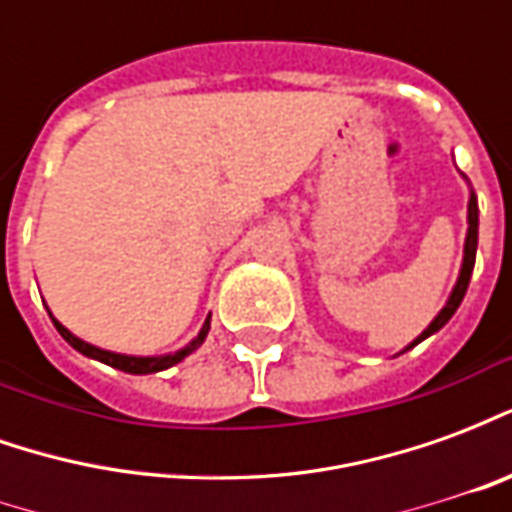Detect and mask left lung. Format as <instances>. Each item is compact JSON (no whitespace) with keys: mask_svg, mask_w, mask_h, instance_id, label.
Returning <instances> with one entry per match:
<instances>
[{"mask_svg":"<svg viewBox=\"0 0 512 512\" xmlns=\"http://www.w3.org/2000/svg\"><path fill=\"white\" fill-rule=\"evenodd\" d=\"M463 180H466V175H463ZM469 183V180H466ZM480 211H477V194H474V189L469 186V205H466V238H463V260H461V271H458V279H455V285H452L450 296H447V301H444V307H441L439 312H436V318L425 326V332L417 334L411 343L400 351V354H406V351H411L414 345H419L422 340H428L430 334H436L439 329H444L447 326V321H450L452 315H455V310L461 307L463 296H466V288H469V279H472V271H474V257H477V227H480Z\"/></svg>","mask_w":512,"mask_h":512,"instance_id":"left-lung-1","label":"left lung"}]
</instances>
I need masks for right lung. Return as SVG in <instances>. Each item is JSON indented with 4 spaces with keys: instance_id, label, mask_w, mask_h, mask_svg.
Masks as SVG:
<instances>
[{
    "instance_id": "right-lung-1",
    "label": "right lung",
    "mask_w": 512,
    "mask_h": 512,
    "mask_svg": "<svg viewBox=\"0 0 512 512\" xmlns=\"http://www.w3.org/2000/svg\"><path fill=\"white\" fill-rule=\"evenodd\" d=\"M51 315V310H49ZM51 321L57 326V332L62 334V340L76 348L79 354L90 356V359H98V362H104V365L115 367V370H123V373H131V376H150V373H161V370H167V367L178 365L183 362L191 351H197L202 343H205V337H208V329H211V315L205 318L202 323V329L197 332V337L191 340L189 345H183L178 351H172V354H156V356H134V354H115V351H106V348H98V345L87 343L82 337H76L71 329H65L54 315H51Z\"/></svg>"
}]
</instances>
